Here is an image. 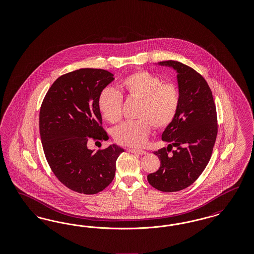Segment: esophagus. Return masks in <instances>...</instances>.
I'll return each mask as SVG.
<instances>
[{"mask_svg":"<svg viewBox=\"0 0 254 254\" xmlns=\"http://www.w3.org/2000/svg\"><path fill=\"white\" fill-rule=\"evenodd\" d=\"M129 152L132 153H136V154H140V155H145L146 154V151L143 150V149H134V148H128Z\"/></svg>","mask_w":254,"mask_h":254,"instance_id":"obj_1","label":"esophagus"}]
</instances>
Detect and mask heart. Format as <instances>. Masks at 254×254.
Segmentation results:
<instances>
[{"instance_id": "b5f03b06", "label": "heart", "mask_w": 254, "mask_h": 254, "mask_svg": "<svg viewBox=\"0 0 254 254\" xmlns=\"http://www.w3.org/2000/svg\"><path fill=\"white\" fill-rule=\"evenodd\" d=\"M119 91L105 88L98 98V109L106 121L115 124L121 119L123 97L139 101L134 121L125 122L113 129L112 136L120 145L140 146L146 141L151 127L164 129L175 119L180 106L177 85L152 73L139 70L125 77Z\"/></svg>"}]
</instances>
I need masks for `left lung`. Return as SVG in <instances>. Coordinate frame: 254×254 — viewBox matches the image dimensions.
Listing matches in <instances>:
<instances>
[{
    "label": "left lung",
    "mask_w": 254,
    "mask_h": 254,
    "mask_svg": "<svg viewBox=\"0 0 254 254\" xmlns=\"http://www.w3.org/2000/svg\"><path fill=\"white\" fill-rule=\"evenodd\" d=\"M159 64L176 70L180 106L162 134L168 147L154 151L161 166L147 175V181L160 191L173 192L193 184L208 164L217 136V113L212 92L201 74L177 61Z\"/></svg>",
    "instance_id": "obj_1"
}]
</instances>
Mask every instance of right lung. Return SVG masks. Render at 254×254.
<instances>
[{"instance_id": "right-lung-1", "label": "right lung", "mask_w": 254, "mask_h": 254, "mask_svg": "<svg viewBox=\"0 0 254 254\" xmlns=\"http://www.w3.org/2000/svg\"><path fill=\"white\" fill-rule=\"evenodd\" d=\"M114 80L98 68H81L60 76L46 94L39 128L44 152L58 180L78 193L96 194L115 176L116 160L124 149L110 145L96 152L89 140L106 141L98 98Z\"/></svg>"}]
</instances>
